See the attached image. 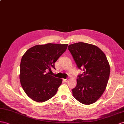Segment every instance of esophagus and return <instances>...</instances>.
<instances>
[{"label":"esophagus","instance_id":"esophagus-1","mask_svg":"<svg viewBox=\"0 0 124 124\" xmlns=\"http://www.w3.org/2000/svg\"><path fill=\"white\" fill-rule=\"evenodd\" d=\"M69 80V79L68 78H66V79H63V81H64L65 82H67Z\"/></svg>","mask_w":124,"mask_h":124}]
</instances>
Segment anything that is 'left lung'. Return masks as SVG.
Instances as JSON below:
<instances>
[{"label": "left lung", "instance_id": "obj_1", "mask_svg": "<svg viewBox=\"0 0 124 124\" xmlns=\"http://www.w3.org/2000/svg\"><path fill=\"white\" fill-rule=\"evenodd\" d=\"M68 49L78 68L83 71L78 75L73 95L82 104H93L103 94L108 81L110 67L106 56L97 46L84 42L70 44Z\"/></svg>", "mask_w": 124, "mask_h": 124}]
</instances>
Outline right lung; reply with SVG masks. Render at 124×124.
<instances>
[{
	"instance_id": "1",
	"label": "right lung",
	"mask_w": 124,
	"mask_h": 124,
	"mask_svg": "<svg viewBox=\"0 0 124 124\" xmlns=\"http://www.w3.org/2000/svg\"><path fill=\"white\" fill-rule=\"evenodd\" d=\"M68 44L47 43L28 49L22 57L20 80L25 93L32 100L43 102L54 96L62 80L50 75L54 63L62 55Z\"/></svg>"
}]
</instances>
